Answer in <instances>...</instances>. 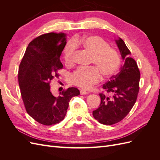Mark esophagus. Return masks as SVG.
Instances as JSON below:
<instances>
[{"mask_svg":"<svg viewBox=\"0 0 160 160\" xmlns=\"http://www.w3.org/2000/svg\"><path fill=\"white\" fill-rule=\"evenodd\" d=\"M80 93H81V95H86V94H88V92L85 91L84 89H81L80 90Z\"/></svg>","mask_w":160,"mask_h":160,"instance_id":"esophagus-1","label":"esophagus"}]
</instances>
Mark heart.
I'll list each match as a JSON object with an SVG mask.
<instances>
[{
    "mask_svg": "<svg viewBox=\"0 0 160 160\" xmlns=\"http://www.w3.org/2000/svg\"><path fill=\"white\" fill-rule=\"evenodd\" d=\"M76 46H80L91 53L90 64L94 67L77 69L69 77L71 84L83 89H89L101 80V75L104 78H109L118 70L121 63L119 52L111 47L104 38L98 35L77 37L74 41L68 43L63 52L64 60L67 65L73 63Z\"/></svg>",
    "mask_w": 160,
    "mask_h": 160,
    "instance_id": "b5f03b06",
    "label": "heart"
}]
</instances>
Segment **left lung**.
Here are the masks:
<instances>
[{
  "instance_id": "left-lung-1",
  "label": "left lung",
  "mask_w": 160,
  "mask_h": 160,
  "mask_svg": "<svg viewBox=\"0 0 160 160\" xmlns=\"http://www.w3.org/2000/svg\"><path fill=\"white\" fill-rule=\"evenodd\" d=\"M115 41L124 64L118 73L103 85L104 91L112 96L100 93L99 107L93 111V118L104 125L117 123L126 117L133 107L139 91L140 72L136 61L131 57V52L122 38Z\"/></svg>"
}]
</instances>
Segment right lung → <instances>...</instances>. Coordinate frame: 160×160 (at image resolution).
<instances>
[{
  "instance_id": "add662e5",
  "label": "right lung",
  "mask_w": 160,
  "mask_h": 160,
  "mask_svg": "<svg viewBox=\"0 0 160 160\" xmlns=\"http://www.w3.org/2000/svg\"><path fill=\"white\" fill-rule=\"evenodd\" d=\"M67 43L65 34L50 32L36 37L28 44L19 65L18 79L27 112L38 123L55 125L64 119L76 88L62 90L58 97L50 91L51 81L59 78L62 69L60 57Z\"/></svg>"
}]
</instances>
